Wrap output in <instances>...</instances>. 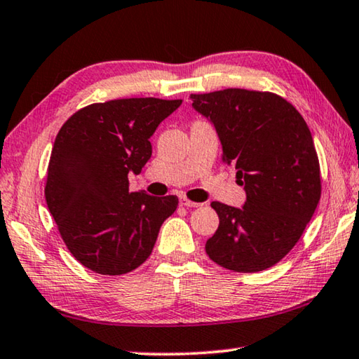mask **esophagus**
<instances>
[{
    "label": "esophagus",
    "instance_id": "esophagus-1",
    "mask_svg": "<svg viewBox=\"0 0 359 359\" xmlns=\"http://www.w3.org/2000/svg\"><path fill=\"white\" fill-rule=\"evenodd\" d=\"M180 205H185V208H199L201 204L190 201V199L185 198V196H180Z\"/></svg>",
    "mask_w": 359,
    "mask_h": 359
}]
</instances>
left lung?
<instances>
[{
    "mask_svg": "<svg viewBox=\"0 0 359 359\" xmlns=\"http://www.w3.org/2000/svg\"><path fill=\"white\" fill-rule=\"evenodd\" d=\"M190 98L194 111L214 123L223 163L236 168L247 194L242 209L210 204L220 224L205 242V253L229 271H264L296 245L320 201L311 130L276 93L226 88Z\"/></svg>",
    "mask_w": 359,
    "mask_h": 359,
    "instance_id": "obj_1",
    "label": "left lung"
}]
</instances>
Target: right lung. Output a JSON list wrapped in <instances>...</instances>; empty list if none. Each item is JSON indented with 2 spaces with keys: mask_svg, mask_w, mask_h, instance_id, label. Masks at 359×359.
Masks as SVG:
<instances>
[{
  "mask_svg": "<svg viewBox=\"0 0 359 359\" xmlns=\"http://www.w3.org/2000/svg\"><path fill=\"white\" fill-rule=\"evenodd\" d=\"M182 100L126 98L95 102L65 121L47 168L46 201L79 263L121 276L150 257L177 196L130 191L151 156L150 137Z\"/></svg>",
  "mask_w": 359,
  "mask_h": 359,
  "instance_id": "obj_1",
  "label": "right lung"
}]
</instances>
